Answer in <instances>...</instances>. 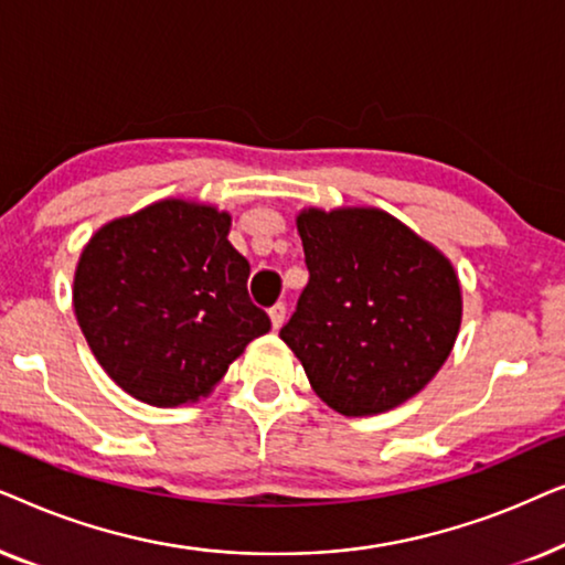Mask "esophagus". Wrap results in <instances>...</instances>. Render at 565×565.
I'll list each match as a JSON object with an SVG mask.
<instances>
[{
  "label": "esophagus",
  "mask_w": 565,
  "mask_h": 565,
  "mask_svg": "<svg viewBox=\"0 0 565 565\" xmlns=\"http://www.w3.org/2000/svg\"><path fill=\"white\" fill-rule=\"evenodd\" d=\"M269 321H273V329H280L285 321V303H275L269 308Z\"/></svg>",
  "instance_id": "34e87169"
}]
</instances>
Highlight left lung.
<instances>
[{
  "instance_id": "left-lung-1",
  "label": "left lung",
  "mask_w": 565,
  "mask_h": 565,
  "mask_svg": "<svg viewBox=\"0 0 565 565\" xmlns=\"http://www.w3.org/2000/svg\"><path fill=\"white\" fill-rule=\"evenodd\" d=\"M308 285L280 339L313 391L344 416L416 396L450 354L460 285L435 246L375 207L303 211Z\"/></svg>"
}]
</instances>
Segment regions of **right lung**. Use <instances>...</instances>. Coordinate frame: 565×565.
<instances>
[{"mask_svg":"<svg viewBox=\"0 0 565 565\" xmlns=\"http://www.w3.org/2000/svg\"><path fill=\"white\" fill-rule=\"evenodd\" d=\"M231 215L161 200L107 223L74 277L76 321L105 373L151 406L211 393L273 321L252 303Z\"/></svg>","mask_w":565,"mask_h":565,"instance_id":"add662e5","label":"right lung"}]
</instances>
